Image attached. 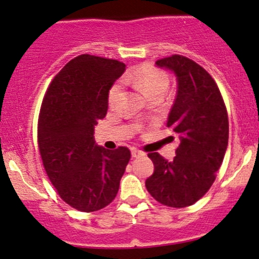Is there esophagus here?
<instances>
[{
  "instance_id": "obj_1",
  "label": "esophagus",
  "mask_w": 259,
  "mask_h": 259,
  "mask_svg": "<svg viewBox=\"0 0 259 259\" xmlns=\"http://www.w3.org/2000/svg\"><path fill=\"white\" fill-rule=\"evenodd\" d=\"M132 155L134 156V158H139V156L144 155V151L139 150V149H138V148H133L132 149Z\"/></svg>"
}]
</instances>
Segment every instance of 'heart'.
<instances>
[{
	"label": "heart",
	"mask_w": 259,
	"mask_h": 259,
	"mask_svg": "<svg viewBox=\"0 0 259 259\" xmlns=\"http://www.w3.org/2000/svg\"><path fill=\"white\" fill-rule=\"evenodd\" d=\"M124 80L139 89L149 99L156 95H163L169 86L168 75L163 70L149 64L143 65L135 71L129 72ZM120 95H121V86L119 83H114L108 94V103L110 108H114L119 103Z\"/></svg>",
	"instance_id": "b5f03b06"
}]
</instances>
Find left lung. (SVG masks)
I'll list each match as a JSON object with an SVG mask.
<instances>
[{
	"label": "left lung",
	"mask_w": 259,
	"mask_h": 259,
	"mask_svg": "<svg viewBox=\"0 0 259 259\" xmlns=\"http://www.w3.org/2000/svg\"><path fill=\"white\" fill-rule=\"evenodd\" d=\"M155 64L177 75L178 94L166 125L179 135L180 144L171 161L159 153L148 154L154 173L145 187L160 204L189 207L215 180L228 145V114L218 85L197 62L171 55Z\"/></svg>",
	"instance_id": "1"
}]
</instances>
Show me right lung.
Returning a JSON list of instances; mask_svg holds the SVG:
<instances>
[{"label":"right lung","instance_id":"add662e5","mask_svg":"<svg viewBox=\"0 0 259 259\" xmlns=\"http://www.w3.org/2000/svg\"><path fill=\"white\" fill-rule=\"evenodd\" d=\"M125 71L113 59L79 55L49 85L41 104L37 143L50 182L65 203L96 211L115 199L130 150L100 148L94 126L108 113V94Z\"/></svg>","mask_w":259,"mask_h":259}]
</instances>
